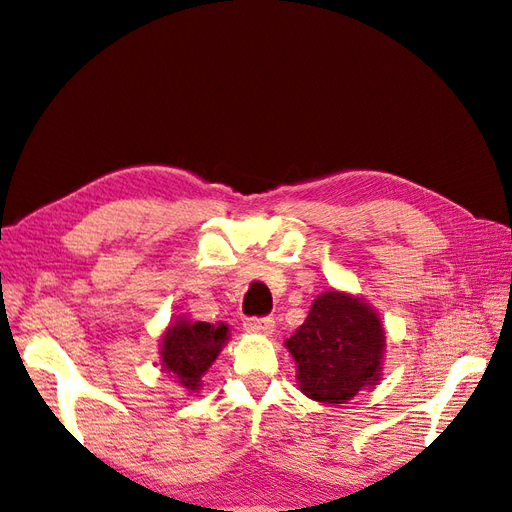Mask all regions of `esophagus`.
I'll use <instances>...</instances> for the list:
<instances>
[{"label":"esophagus","mask_w":512,"mask_h":512,"mask_svg":"<svg viewBox=\"0 0 512 512\" xmlns=\"http://www.w3.org/2000/svg\"><path fill=\"white\" fill-rule=\"evenodd\" d=\"M243 327H245L247 331H252V333H265V335H269V333H273V329H275V320H273L271 316L245 318Z\"/></svg>","instance_id":"34e87169"}]
</instances>
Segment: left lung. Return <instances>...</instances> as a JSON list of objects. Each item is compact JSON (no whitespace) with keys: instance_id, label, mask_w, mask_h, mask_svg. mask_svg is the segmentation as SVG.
<instances>
[{"instance_id":"1","label":"left lung","mask_w":512,"mask_h":512,"mask_svg":"<svg viewBox=\"0 0 512 512\" xmlns=\"http://www.w3.org/2000/svg\"><path fill=\"white\" fill-rule=\"evenodd\" d=\"M301 391L322 404H346L380 380L384 331L378 314L344 292H324L288 342Z\"/></svg>"}]
</instances>
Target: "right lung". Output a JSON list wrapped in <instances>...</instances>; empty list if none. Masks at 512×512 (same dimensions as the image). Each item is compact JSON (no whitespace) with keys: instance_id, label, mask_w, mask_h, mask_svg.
Returning <instances> with one entry per match:
<instances>
[{"instance_id":"add662e5","label":"right lung","mask_w":512,"mask_h":512,"mask_svg":"<svg viewBox=\"0 0 512 512\" xmlns=\"http://www.w3.org/2000/svg\"><path fill=\"white\" fill-rule=\"evenodd\" d=\"M228 339L226 324L179 320L164 333L162 367L173 371L185 389H198L200 376L218 359Z\"/></svg>"}]
</instances>
